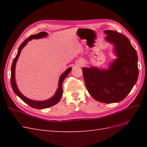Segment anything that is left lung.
Here are the masks:
<instances>
[{
  "label": "left lung",
  "instance_id": "obj_1",
  "mask_svg": "<svg viewBox=\"0 0 147 147\" xmlns=\"http://www.w3.org/2000/svg\"><path fill=\"white\" fill-rule=\"evenodd\" d=\"M105 40L114 45L117 58L109 69L83 67L84 83L95 100L104 103L123 100L130 92L139 76L136 50L129 39L117 31L106 30Z\"/></svg>",
  "mask_w": 147,
  "mask_h": 147
}]
</instances>
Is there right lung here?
I'll return each instance as SVG.
<instances>
[{"label": "right lung", "mask_w": 147, "mask_h": 147, "mask_svg": "<svg viewBox=\"0 0 147 147\" xmlns=\"http://www.w3.org/2000/svg\"><path fill=\"white\" fill-rule=\"evenodd\" d=\"M47 32H39L37 34L35 35H31L30 37H29L27 39H26L21 44V45L18 48V51L17 55L16 57H15V59H13V61L11 65V78H10V82H11V88L13 89V91H14L15 94L18 96L20 98L24 101L25 103L28 104L30 107L34 109H47L48 107H52L53 105H55L57 103H58L59 102L62 95H63V87H62V84H63V81L64 80V79L65 77L67 76L70 72L72 70V68L69 67L67 69L65 72L62 74L59 80V86L58 88L57 89V91L55 93V94L52 97H51L50 99H49L46 100H43V101H37V100H30L27 97H25L24 95H23L19 91L18 88L16 84V81H15V66H16V63L17 62L18 59L20 55L21 51L22 50V49L23 48V47L27 44V43L30 40L32 39H38V38H41L43 37H45L47 36Z\"/></svg>", "instance_id": "add662e5"}]
</instances>
